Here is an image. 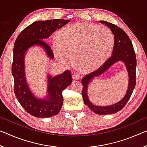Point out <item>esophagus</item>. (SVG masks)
<instances>
[{
  "mask_svg": "<svg viewBox=\"0 0 147 147\" xmlns=\"http://www.w3.org/2000/svg\"><path fill=\"white\" fill-rule=\"evenodd\" d=\"M73 78L74 80H79L80 78V76L78 73H74L73 74Z\"/></svg>",
  "mask_w": 147,
  "mask_h": 147,
  "instance_id": "1",
  "label": "esophagus"
}]
</instances>
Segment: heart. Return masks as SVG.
<instances>
[{"mask_svg":"<svg viewBox=\"0 0 147 147\" xmlns=\"http://www.w3.org/2000/svg\"><path fill=\"white\" fill-rule=\"evenodd\" d=\"M113 46L114 37L109 29L84 22L61 29L58 40L52 43L54 56L59 63L69 65L74 56L75 65L82 73L100 67L112 53Z\"/></svg>","mask_w":147,"mask_h":147,"instance_id":"b5f03b06","label":"heart"}]
</instances>
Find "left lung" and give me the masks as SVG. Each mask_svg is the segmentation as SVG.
<instances>
[{
	"label": "left lung",
	"instance_id": "obj_1",
	"mask_svg": "<svg viewBox=\"0 0 147 147\" xmlns=\"http://www.w3.org/2000/svg\"><path fill=\"white\" fill-rule=\"evenodd\" d=\"M104 24L111 29L114 36V47L112 55L105 63L97 70L88 74L82 80L83 85L82 97L84 104L94 113L98 115H108L115 113L121 110L127 103L136 84V56L134 49L128 35L123 29L119 28L111 23L105 21H99ZM118 61H123L125 65L129 74V86L127 93L124 97L118 103L110 106L101 107L94 105L89 100L87 95L88 86L92 80L100 76L111 67L114 63Z\"/></svg>",
	"mask_w": 147,
	"mask_h": 147
}]
</instances>
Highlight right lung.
<instances>
[{
  "instance_id": "1",
  "label": "right lung",
  "mask_w": 147,
  "mask_h": 147,
  "mask_svg": "<svg viewBox=\"0 0 147 147\" xmlns=\"http://www.w3.org/2000/svg\"><path fill=\"white\" fill-rule=\"evenodd\" d=\"M70 20L54 19L37 21L24 28L14 43L11 73L14 78V92L19 102L31 115L39 118L51 117L58 114L63 105L62 92L70 85L73 79L70 71L59 75H47V92L44 98L37 97L32 93L26 80L24 58L32 47H40L47 57L53 59V52L44 40Z\"/></svg>"
}]
</instances>
